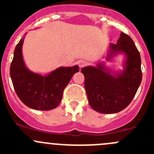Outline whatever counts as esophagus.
<instances>
[{"label": "esophagus", "mask_w": 154, "mask_h": 154, "mask_svg": "<svg viewBox=\"0 0 154 154\" xmlns=\"http://www.w3.org/2000/svg\"><path fill=\"white\" fill-rule=\"evenodd\" d=\"M79 66H80V68L83 67V66H85L87 64V63L86 61H84V60H80V61H79Z\"/></svg>", "instance_id": "34e87169"}]
</instances>
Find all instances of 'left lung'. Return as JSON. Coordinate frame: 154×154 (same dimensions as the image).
Here are the masks:
<instances>
[{
    "mask_svg": "<svg viewBox=\"0 0 154 154\" xmlns=\"http://www.w3.org/2000/svg\"><path fill=\"white\" fill-rule=\"evenodd\" d=\"M118 53L126 55L125 69L121 73L110 74L103 63L97 67L83 68L84 86L88 103L95 111L111 114L122 111L131 103L142 79L140 54L134 42L122 32L116 44L110 45L107 60Z\"/></svg>",
    "mask_w": 154,
    "mask_h": 154,
    "instance_id": "8db88e82",
    "label": "left lung"
}]
</instances>
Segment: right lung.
<instances>
[{"label":"right lung","instance_id":"1","mask_svg":"<svg viewBox=\"0 0 154 154\" xmlns=\"http://www.w3.org/2000/svg\"><path fill=\"white\" fill-rule=\"evenodd\" d=\"M21 38L14 51L10 77L20 100L33 109L51 110L60 104L63 93L71 77L79 71L77 66L60 67L45 76L33 73L26 67L22 57Z\"/></svg>","mask_w":154,"mask_h":154}]
</instances>
